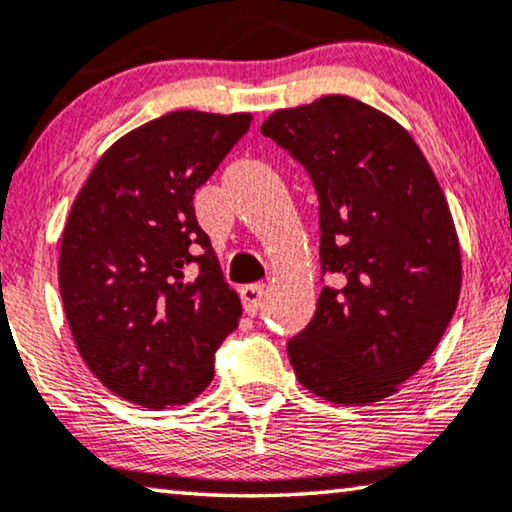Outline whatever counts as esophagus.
<instances>
[{
  "label": "esophagus",
  "instance_id": "obj_1",
  "mask_svg": "<svg viewBox=\"0 0 512 512\" xmlns=\"http://www.w3.org/2000/svg\"><path fill=\"white\" fill-rule=\"evenodd\" d=\"M240 296H242L244 312L251 314V317H256V314L261 312L263 300H265V289H263V284H247V286H242V289H240Z\"/></svg>",
  "mask_w": 512,
  "mask_h": 512
}]
</instances>
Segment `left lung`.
I'll use <instances>...</instances> for the list:
<instances>
[{"mask_svg": "<svg viewBox=\"0 0 512 512\" xmlns=\"http://www.w3.org/2000/svg\"><path fill=\"white\" fill-rule=\"evenodd\" d=\"M261 132L312 179L321 279L335 282L286 345L296 377L340 405L396 394L433 354L461 291L436 174L401 125L345 95L275 111Z\"/></svg>", "mask_w": 512, "mask_h": 512, "instance_id": "8db88e82", "label": "left lung"}]
</instances>
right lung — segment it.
Masks as SVG:
<instances>
[{
    "label": "right lung",
    "mask_w": 512,
    "mask_h": 512,
    "mask_svg": "<svg viewBox=\"0 0 512 512\" xmlns=\"http://www.w3.org/2000/svg\"><path fill=\"white\" fill-rule=\"evenodd\" d=\"M249 114L172 111L128 132L76 195L60 296L83 361L144 408L193 401L242 305L223 282L193 195L247 135Z\"/></svg>",
    "instance_id": "obj_1"
}]
</instances>
